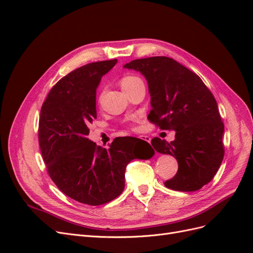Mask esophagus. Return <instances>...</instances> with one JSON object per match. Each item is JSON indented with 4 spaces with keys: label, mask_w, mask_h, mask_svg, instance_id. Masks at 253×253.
Here are the masks:
<instances>
[{
    "label": "esophagus",
    "mask_w": 253,
    "mask_h": 253,
    "mask_svg": "<svg viewBox=\"0 0 253 253\" xmlns=\"http://www.w3.org/2000/svg\"><path fill=\"white\" fill-rule=\"evenodd\" d=\"M139 138H140V139H142V140H144V141H147V142H151V137H150V136H147V135H140V136H139Z\"/></svg>",
    "instance_id": "34e87169"
}]
</instances>
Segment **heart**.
<instances>
[{
  "label": "heart",
  "instance_id": "1",
  "mask_svg": "<svg viewBox=\"0 0 253 253\" xmlns=\"http://www.w3.org/2000/svg\"><path fill=\"white\" fill-rule=\"evenodd\" d=\"M139 82H142L140 78L136 77V76H133V75H127V76H125L124 78H121L120 80V84H121V87L124 90H127L131 87H133L135 84L139 83Z\"/></svg>",
  "mask_w": 253,
  "mask_h": 253
}]
</instances>
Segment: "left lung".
Returning a JSON list of instances; mask_svg holds the SVG:
<instances>
[{
  "instance_id": "left-lung-1",
  "label": "left lung",
  "mask_w": 253,
  "mask_h": 253,
  "mask_svg": "<svg viewBox=\"0 0 253 253\" xmlns=\"http://www.w3.org/2000/svg\"><path fill=\"white\" fill-rule=\"evenodd\" d=\"M124 67L140 72L148 81V119L176 132L171 142L158 137L151 141L157 152L178 163L177 173L165 186L182 192L200 190L212 180L225 154L224 124L215 98L195 73L172 58L136 59Z\"/></svg>"
}]
</instances>
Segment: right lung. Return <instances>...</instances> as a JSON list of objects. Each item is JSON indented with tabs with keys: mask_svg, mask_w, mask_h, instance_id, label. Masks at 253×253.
<instances>
[{
	"mask_svg": "<svg viewBox=\"0 0 253 253\" xmlns=\"http://www.w3.org/2000/svg\"><path fill=\"white\" fill-rule=\"evenodd\" d=\"M117 59L88 63L60 79L43 102L39 144L51 180L79 203L99 206L125 189L126 168L133 159H150L154 150L136 137H117L109 149L88 140L97 118L96 89Z\"/></svg>",
	"mask_w": 253,
	"mask_h": 253,
	"instance_id": "add662e5",
	"label": "right lung"
}]
</instances>
